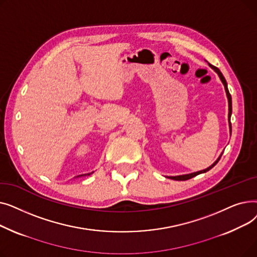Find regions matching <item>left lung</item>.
<instances>
[{
    "instance_id": "1",
    "label": "left lung",
    "mask_w": 257,
    "mask_h": 257,
    "mask_svg": "<svg viewBox=\"0 0 257 257\" xmlns=\"http://www.w3.org/2000/svg\"><path fill=\"white\" fill-rule=\"evenodd\" d=\"M209 66L211 67V69H213L214 71H215V73H218V75H219V77H220V79H221V81L223 82V84H224V87H225V90H226V94H227V98H228V105H229V112H228V120H229V128H230V134H231V121H230V117H231V113H232V101H231V94L229 93V90H228V87H227V82H226V80H225V78H224V76H223V74L221 73V71L218 69V67H215V66H213V65H211V64H209ZM223 154V153H222ZM222 154L220 155V157L214 161L213 163V165H211L209 168H207V169H205V170H203V171H199V172H196V173H192V174H187V175H181V176H175V177H170V179H173V180H178V181H183V180H188V179H191V178H193V177H195V176H197V175H199V174H202V173H206L207 171H209L210 169H212L215 165H217L218 163H219V160H220V158H221V156H222Z\"/></svg>"
}]
</instances>
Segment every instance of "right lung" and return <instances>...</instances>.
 Returning a JSON list of instances; mask_svg holds the SVG:
<instances>
[{"mask_svg":"<svg viewBox=\"0 0 257 257\" xmlns=\"http://www.w3.org/2000/svg\"><path fill=\"white\" fill-rule=\"evenodd\" d=\"M88 175H89V174H88ZM81 176H83V175H81ZM78 177H79V176H78Z\"/></svg>","mask_w":257,"mask_h":257,"instance_id":"1","label":"right lung"}]
</instances>
